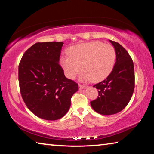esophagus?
<instances>
[{"instance_id": "1", "label": "esophagus", "mask_w": 154, "mask_h": 154, "mask_svg": "<svg viewBox=\"0 0 154 154\" xmlns=\"http://www.w3.org/2000/svg\"><path fill=\"white\" fill-rule=\"evenodd\" d=\"M79 89H84V88H85V86L82 84H79Z\"/></svg>"}]
</instances>
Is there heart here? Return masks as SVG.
<instances>
[{"instance_id": "obj_1", "label": "heart", "mask_w": 154, "mask_h": 154, "mask_svg": "<svg viewBox=\"0 0 154 154\" xmlns=\"http://www.w3.org/2000/svg\"><path fill=\"white\" fill-rule=\"evenodd\" d=\"M67 54L69 56L60 58V64L65 75L71 79L82 69L85 71L82 76L84 80L100 82L105 79L113 70L116 59L113 47L100 41L72 46L68 49Z\"/></svg>"}]
</instances>
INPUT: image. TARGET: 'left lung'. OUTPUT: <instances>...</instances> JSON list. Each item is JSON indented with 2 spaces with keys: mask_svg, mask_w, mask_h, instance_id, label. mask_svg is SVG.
I'll return each mask as SVG.
<instances>
[{
  "mask_svg": "<svg viewBox=\"0 0 154 154\" xmlns=\"http://www.w3.org/2000/svg\"><path fill=\"white\" fill-rule=\"evenodd\" d=\"M116 52V62L109 76L94 85L98 96L90 102L94 110L101 115L116 114L126 107L134 89L133 61L120 44L109 40Z\"/></svg>",
  "mask_w": 154,
  "mask_h": 154,
  "instance_id": "1",
  "label": "left lung"
}]
</instances>
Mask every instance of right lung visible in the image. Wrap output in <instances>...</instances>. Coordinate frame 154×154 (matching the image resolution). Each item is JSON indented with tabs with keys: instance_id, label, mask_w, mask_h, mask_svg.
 I'll return each instance as SVG.
<instances>
[{
	"instance_id": "1",
	"label": "right lung",
	"mask_w": 154,
	"mask_h": 154,
	"mask_svg": "<svg viewBox=\"0 0 154 154\" xmlns=\"http://www.w3.org/2000/svg\"><path fill=\"white\" fill-rule=\"evenodd\" d=\"M62 42L36 43L23 55L18 79L23 100L38 118L56 120L71 106L78 84L67 79L59 64Z\"/></svg>"
}]
</instances>
